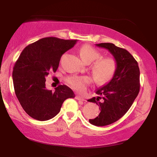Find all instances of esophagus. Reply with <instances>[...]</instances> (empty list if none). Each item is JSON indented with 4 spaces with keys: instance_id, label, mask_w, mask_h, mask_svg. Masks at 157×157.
Masks as SVG:
<instances>
[{
    "instance_id": "34e87169",
    "label": "esophagus",
    "mask_w": 157,
    "mask_h": 157,
    "mask_svg": "<svg viewBox=\"0 0 157 157\" xmlns=\"http://www.w3.org/2000/svg\"><path fill=\"white\" fill-rule=\"evenodd\" d=\"M76 98L77 100L78 101H86V99L83 97H82V96H78V95H76Z\"/></svg>"
}]
</instances>
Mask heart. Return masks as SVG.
I'll list each match as a JSON object with an SVG mask.
<instances>
[{"label": "heart", "mask_w": 157, "mask_h": 157, "mask_svg": "<svg viewBox=\"0 0 157 157\" xmlns=\"http://www.w3.org/2000/svg\"><path fill=\"white\" fill-rule=\"evenodd\" d=\"M81 59L86 63L94 62L91 66V71L98 83H104L112 78L117 69V62L111 57H101L99 51L89 45H84L79 50ZM67 82L71 86L78 91H82L86 85L91 82L89 76H71L67 78Z\"/></svg>", "instance_id": "obj_1"}]
</instances>
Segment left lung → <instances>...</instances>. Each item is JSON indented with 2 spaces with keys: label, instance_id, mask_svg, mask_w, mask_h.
Instances as JSON below:
<instances>
[{
  "label": "left lung",
  "instance_id": "8db88e82",
  "mask_svg": "<svg viewBox=\"0 0 157 157\" xmlns=\"http://www.w3.org/2000/svg\"><path fill=\"white\" fill-rule=\"evenodd\" d=\"M96 46L107 49L117 62V69L111 80L96 90L98 97L88 100L96 103L101 110L97 117L89 119L90 124L104 126L121 119L132 106L140 89V71L137 61L126 49L110 43H101ZM101 98L102 102L99 101Z\"/></svg>",
  "mask_w": 157,
  "mask_h": 157
}]
</instances>
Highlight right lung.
<instances>
[{
  "label": "right lung",
  "mask_w": 157,
  "mask_h": 157,
  "mask_svg": "<svg viewBox=\"0 0 157 157\" xmlns=\"http://www.w3.org/2000/svg\"><path fill=\"white\" fill-rule=\"evenodd\" d=\"M76 42L56 37L41 38L25 47L15 63V93L23 110L33 119H52L59 113L64 101L75 97L66 85L56 88L55 91L46 89V76L56 71L62 55Z\"/></svg>",
  "instance_id": "right-lung-1"
}]
</instances>
